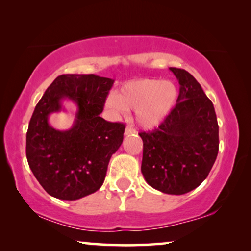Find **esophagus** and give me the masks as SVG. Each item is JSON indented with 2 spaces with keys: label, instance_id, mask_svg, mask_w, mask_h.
<instances>
[{
  "label": "esophagus",
  "instance_id": "esophagus-1",
  "mask_svg": "<svg viewBox=\"0 0 251 251\" xmlns=\"http://www.w3.org/2000/svg\"><path fill=\"white\" fill-rule=\"evenodd\" d=\"M135 133H136L135 129H133L130 126H127L126 127V129H125V135L126 136L127 135H133V134H135Z\"/></svg>",
  "mask_w": 251,
  "mask_h": 251
}]
</instances>
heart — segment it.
Here are the masks:
<instances>
[{
	"label": "heart",
	"instance_id": "1",
	"mask_svg": "<svg viewBox=\"0 0 251 251\" xmlns=\"http://www.w3.org/2000/svg\"><path fill=\"white\" fill-rule=\"evenodd\" d=\"M178 99L174 82L158 78H138L123 84L107 106L117 113L135 111V121L144 129H153L166 121Z\"/></svg>",
	"mask_w": 251,
	"mask_h": 251
}]
</instances>
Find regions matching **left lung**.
Segmentation results:
<instances>
[{
    "mask_svg": "<svg viewBox=\"0 0 251 251\" xmlns=\"http://www.w3.org/2000/svg\"><path fill=\"white\" fill-rule=\"evenodd\" d=\"M179 82L177 103L158 128L140 133L143 141L141 171L159 192L182 195L203 182L219 152L214 106L192 74L170 67Z\"/></svg>",
    "mask_w": 251,
    "mask_h": 251,
    "instance_id": "8db88e82",
    "label": "left lung"
}]
</instances>
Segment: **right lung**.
Instances as JSON below:
<instances>
[{
    "mask_svg": "<svg viewBox=\"0 0 251 251\" xmlns=\"http://www.w3.org/2000/svg\"><path fill=\"white\" fill-rule=\"evenodd\" d=\"M114 80L96 74H63L37 103L29 122L25 154L33 176L50 196L75 201L97 192L106 178L111 155L123 143L125 126L100 117ZM70 100L77 111L71 129L59 131L49 116L66 111Z\"/></svg>",
    "mask_w": 251,
    "mask_h": 251,
    "instance_id": "right-lung-1",
    "label": "right lung"
}]
</instances>
